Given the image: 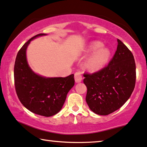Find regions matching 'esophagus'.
Returning <instances> with one entry per match:
<instances>
[{
	"label": "esophagus",
	"instance_id": "obj_1",
	"mask_svg": "<svg viewBox=\"0 0 147 147\" xmlns=\"http://www.w3.org/2000/svg\"><path fill=\"white\" fill-rule=\"evenodd\" d=\"M74 77H75L76 82H80L83 79L82 75L80 71H76L75 74H74Z\"/></svg>",
	"mask_w": 147,
	"mask_h": 147
}]
</instances>
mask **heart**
<instances>
[{"mask_svg": "<svg viewBox=\"0 0 147 147\" xmlns=\"http://www.w3.org/2000/svg\"><path fill=\"white\" fill-rule=\"evenodd\" d=\"M103 47L102 42L98 41L93 42L89 45L87 49V53L90 54L96 51L92 56L90 57L86 62V67L92 71H96L102 67L110 57V51L107 48H102Z\"/></svg>", "mask_w": 147, "mask_h": 147, "instance_id": "obj_1", "label": "heart"}]
</instances>
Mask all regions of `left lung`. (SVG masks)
<instances>
[{"instance_id":"1","label":"left lung","mask_w":147,"mask_h":147,"mask_svg":"<svg viewBox=\"0 0 147 147\" xmlns=\"http://www.w3.org/2000/svg\"><path fill=\"white\" fill-rule=\"evenodd\" d=\"M117 51L107 65L92 74H84L86 96L94 113L107 115L128 100L136 84V63L133 54L117 39Z\"/></svg>"}]
</instances>
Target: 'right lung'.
I'll return each instance as SVG.
<instances>
[{"mask_svg": "<svg viewBox=\"0 0 147 147\" xmlns=\"http://www.w3.org/2000/svg\"><path fill=\"white\" fill-rule=\"evenodd\" d=\"M30 38L18 51L14 66L15 87L20 102L26 109L38 115L51 117L61 109L67 94L74 86V75L65 78H44L34 73L26 59V49Z\"/></svg>", "mask_w": 147, "mask_h": 147, "instance_id": "1", "label": "right lung"}]
</instances>
